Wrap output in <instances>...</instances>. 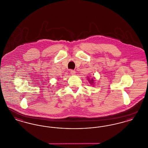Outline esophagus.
I'll return each mask as SVG.
<instances>
[{
    "mask_svg": "<svg viewBox=\"0 0 148 148\" xmlns=\"http://www.w3.org/2000/svg\"><path fill=\"white\" fill-rule=\"evenodd\" d=\"M70 72H71V75H74L75 74V71L73 70H71Z\"/></svg>",
    "mask_w": 148,
    "mask_h": 148,
    "instance_id": "obj_1",
    "label": "esophagus"
}]
</instances>
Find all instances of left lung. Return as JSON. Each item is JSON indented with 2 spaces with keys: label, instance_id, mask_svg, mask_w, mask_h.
Here are the masks:
<instances>
[{
  "label": "left lung",
  "instance_id": "obj_1",
  "mask_svg": "<svg viewBox=\"0 0 148 148\" xmlns=\"http://www.w3.org/2000/svg\"><path fill=\"white\" fill-rule=\"evenodd\" d=\"M88 80H89V83H90V84H92L93 83H94V80H93V79H88Z\"/></svg>",
  "mask_w": 148,
  "mask_h": 148
}]
</instances>
